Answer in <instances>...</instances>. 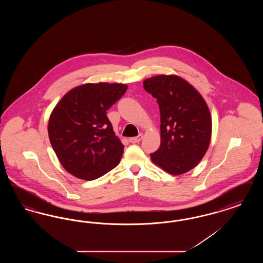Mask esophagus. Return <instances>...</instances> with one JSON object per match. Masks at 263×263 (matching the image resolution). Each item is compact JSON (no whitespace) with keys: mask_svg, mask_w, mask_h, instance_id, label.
<instances>
[{"mask_svg":"<svg viewBox=\"0 0 263 263\" xmlns=\"http://www.w3.org/2000/svg\"><path fill=\"white\" fill-rule=\"evenodd\" d=\"M142 138H143V135L140 134L137 137L130 138V139H129V142L132 143V144H136V143H139V142L142 140Z\"/></svg>","mask_w":263,"mask_h":263,"instance_id":"1","label":"esophagus"}]
</instances>
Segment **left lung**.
<instances>
[{
    "mask_svg": "<svg viewBox=\"0 0 263 263\" xmlns=\"http://www.w3.org/2000/svg\"><path fill=\"white\" fill-rule=\"evenodd\" d=\"M143 84L157 99L161 112V146L151 154V160L171 175H183L198 164L209 148V107L198 90L178 76H154Z\"/></svg>",
    "mask_w": 263,
    "mask_h": 263,
    "instance_id": "8db88e82",
    "label": "left lung"
}]
</instances>
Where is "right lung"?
I'll list each match as a JSON object with an SVG mask.
<instances>
[{
  "label": "right lung",
  "mask_w": 263,
  "mask_h": 263,
  "mask_svg": "<svg viewBox=\"0 0 263 263\" xmlns=\"http://www.w3.org/2000/svg\"><path fill=\"white\" fill-rule=\"evenodd\" d=\"M128 88L124 84H85L69 90L56 104L48 122L51 146L63 167L84 180L113 170L124 146L113 131L106 110Z\"/></svg>",
  "instance_id": "obj_1"
}]
</instances>
